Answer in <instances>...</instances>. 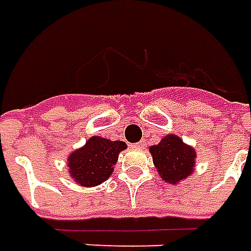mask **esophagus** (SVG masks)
<instances>
[{
	"instance_id": "esophagus-1",
	"label": "esophagus",
	"mask_w": 251,
	"mask_h": 251,
	"mask_svg": "<svg viewBox=\"0 0 251 251\" xmlns=\"http://www.w3.org/2000/svg\"><path fill=\"white\" fill-rule=\"evenodd\" d=\"M145 146H146V141L145 139H141L138 144H135V145H134V148H137V149H144Z\"/></svg>"
}]
</instances>
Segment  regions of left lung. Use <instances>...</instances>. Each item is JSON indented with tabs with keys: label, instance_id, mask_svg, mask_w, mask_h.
<instances>
[{
	"label": "left lung",
	"instance_id": "8db88e82",
	"mask_svg": "<svg viewBox=\"0 0 251 251\" xmlns=\"http://www.w3.org/2000/svg\"><path fill=\"white\" fill-rule=\"evenodd\" d=\"M149 152L159 176L166 182L176 185L193 173L196 152L176 135H166L157 145L151 146Z\"/></svg>",
	"mask_w": 251,
	"mask_h": 251
}]
</instances>
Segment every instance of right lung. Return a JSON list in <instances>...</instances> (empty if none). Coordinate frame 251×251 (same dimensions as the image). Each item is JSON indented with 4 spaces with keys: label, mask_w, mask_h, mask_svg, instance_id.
Wrapping results in <instances>:
<instances>
[{
    "label": "right lung",
    "mask_w": 251,
    "mask_h": 251,
    "mask_svg": "<svg viewBox=\"0 0 251 251\" xmlns=\"http://www.w3.org/2000/svg\"><path fill=\"white\" fill-rule=\"evenodd\" d=\"M127 148L123 141L91 137L67 159L70 176L81 186H97L112 176L119 153Z\"/></svg>",
    "instance_id": "add662e5"
}]
</instances>
